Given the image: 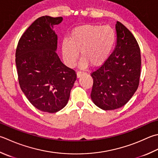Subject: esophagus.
<instances>
[{
	"instance_id": "34e87169",
	"label": "esophagus",
	"mask_w": 158,
	"mask_h": 158,
	"mask_svg": "<svg viewBox=\"0 0 158 158\" xmlns=\"http://www.w3.org/2000/svg\"><path fill=\"white\" fill-rule=\"evenodd\" d=\"M83 74H84V73H83V72H81V71H78V72L77 73V78H79V77H81L82 75H83Z\"/></svg>"
}]
</instances>
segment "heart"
I'll return each instance as SVG.
<instances>
[{
	"instance_id": "b5f03b06",
	"label": "heart",
	"mask_w": 158,
	"mask_h": 158,
	"mask_svg": "<svg viewBox=\"0 0 158 158\" xmlns=\"http://www.w3.org/2000/svg\"><path fill=\"white\" fill-rule=\"evenodd\" d=\"M116 42V33L112 27L87 24L75 27L69 40L61 42V53L68 66H75L80 55L81 67L89 64L98 66L103 64L112 52Z\"/></svg>"
}]
</instances>
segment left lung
Segmentation results:
<instances>
[{
  "label": "left lung",
  "mask_w": 158,
  "mask_h": 158,
  "mask_svg": "<svg viewBox=\"0 0 158 158\" xmlns=\"http://www.w3.org/2000/svg\"><path fill=\"white\" fill-rule=\"evenodd\" d=\"M116 45L110 56L91 73L93 85L91 98L103 110L123 107L138 88L141 69L140 50L127 28L117 21Z\"/></svg>",
  "instance_id": "obj_1"
}]
</instances>
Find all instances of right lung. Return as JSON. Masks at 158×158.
Masks as SVG:
<instances>
[{"label": "right lung", "mask_w": 158, "mask_h": 158, "mask_svg": "<svg viewBox=\"0 0 158 158\" xmlns=\"http://www.w3.org/2000/svg\"><path fill=\"white\" fill-rule=\"evenodd\" d=\"M62 17L35 20L19 40L15 51L18 81L28 100L40 111L55 113L66 106L77 79L75 71L57 54V35L52 30Z\"/></svg>", "instance_id": "1"}]
</instances>
